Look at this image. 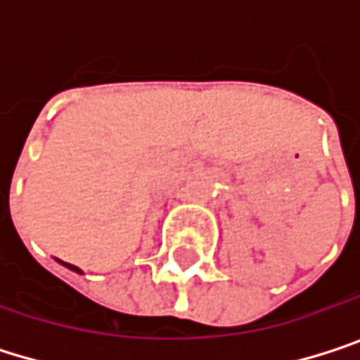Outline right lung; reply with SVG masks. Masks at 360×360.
I'll list each match as a JSON object with an SVG mask.
<instances>
[{
    "label": "right lung",
    "mask_w": 360,
    "mask_h": 360,
    "mask_svg": "<svg viewBox=\"0 0 360 360\" xmlns=\"http://www.w3.org/2000/svg\"><path fill=\"white\" fill-rule=\"evenodd\" d=\"M58 262H62V260H58ZM62 264H64L66 269H70V271H75V273H83V271H81L79 266H75V264H68V262H62Z\"/></svg>",
    "instance_id": "obj_1"
}]
</instances>
